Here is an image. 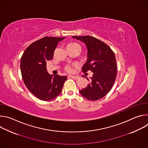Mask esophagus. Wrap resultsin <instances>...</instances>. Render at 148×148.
I'll list each match as a JSON object with an SVG mask.
<instances>
[{"label":"esophagus","instance_id":"esophagus-1","mask_svg":"<svg viewBox=\"0 0 148 148\" xmlns=\"http://www.w3.org/2000/svg\"><path fill=\"white\" fill-rule=\"evenodd\" d=\"M69 77L70 78H71L74 79H78L79 77L78 75H70Z\"/></svg>","mask_w":148,"mask_h":148}]
</instances>
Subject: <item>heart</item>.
Here are the masks:
<instances>
[{
  "label": "heart",
  "instance_id": "obj_1",
  "mask_svg": "<svg viewBox=\"0 0 148 148\" xmlns=\"http://www.w3.org/2000/svg\"><path fill=\"white\" fill-rule=\"evenodd\" d=\"M73 46H78V47H80L79 45L78 44H77V43H70V44H69V45H67V47H73ZM66 70H67V71H69V72H70V71H71L72 69H71V68L70 67L67 66V67H66Z\"/></svg>",
  "mask_w": 148,
  "mask_h": 148
}]
</instances>
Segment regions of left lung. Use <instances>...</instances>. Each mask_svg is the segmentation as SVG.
I'll use <instances>...</instances> for the list:
<instances>
[{
  "instance_id": "left-lung-1",
  "label": "left lung",
  "mask_w": 148,
  "mask_h": 148,
  "mask_svg": "<svg viewBox=\"0 0 148 148\" xmlns=\"http://www.w3.org/2000/svg\"><path fill=\"white\" fill-rule=\"evenodd\" d=\"M86 45L87 60L82 68V72L91 70L92 77L88 79L86 88L79 90L86 99L96 101L103 98L111 89L116 75L115 54L103 41L90 36H72Z\"/></svg>"
}]
</instances>
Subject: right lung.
<instances>
[{"instance_id": "add662e5", "label": "right lung", "mask_w": 148, "mask_h": 148, "mask_svg": "<svg viewBox=\"0 0 148 148\" xmlns=\"http://www.w3.org/2000/svg\"><path fill=\"white\" fill-rule=\"evenodd\" d=\"M65 37H45L31 44L20 60V69L28 90L42 101H50L60 94L67 76L50 74L46 61L53 58L57 44Z\"/></svg>"}]
</instances>
